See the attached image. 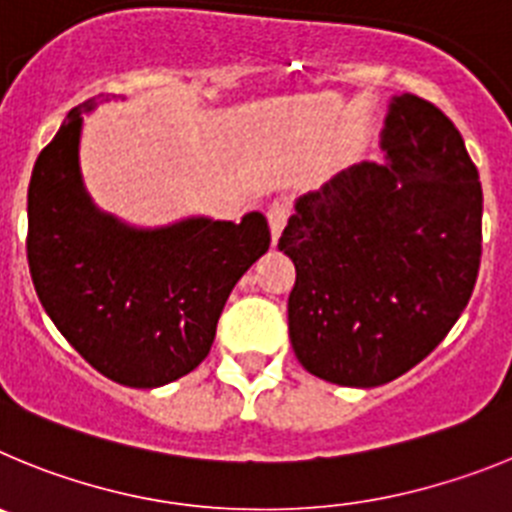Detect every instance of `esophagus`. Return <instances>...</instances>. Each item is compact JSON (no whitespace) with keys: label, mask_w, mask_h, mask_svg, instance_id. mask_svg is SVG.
<instances>
[{"label":"esophagus","mask_w":512,"mask_h":512,"mask_svg":"<svg viewBox=\"0 0 512 512\" xmlns=\"http://www.w3.org/2000/svg\"><path fill=\"white\" fill-rule=\"evenodd\" d=\"M289 210H292V205H289V200H284V197H279V200L271 202L269 210H266V217H269V228H271V238H274V243L279 241V235H282L284 225H287Z\"/></svg>","instance_id":"1"}]
</instances>
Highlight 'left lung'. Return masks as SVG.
I'll return each mask as SVG.
<instances>
[{"label": "left lung", "instance_id": "obj_1", "mask_svg": "<svg viewBox=\"0 0 512 512\" xmlns=\"http://www.w3.org/2000/svg\"><path fill=\"white\" fill-rule=\"evenodd\" d=\"M387 164L364 161L297 200L279 238L295 261L289 341L307 372L379 387L446 338L482 256V184L454 122L392 97Z\"/></svg>", "mask_w": 512, "mask_h": 512}]
</instances>
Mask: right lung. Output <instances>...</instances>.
Returning <instances> with one entry per match:
<instances>
[{"label":"right lung","instance_id":"right-lung-1","mask_svg":"<svg viewBox=\"0 0 512 512\" xmlns=\"http://www.w3.org/2000/svg\"><path fill=\"white\" fill-rule=\"evenodd\" d=\"M107 102V99H104ZM74 107L40 151L27 189V264L63 338L107 379L151 390L205 361L235 282L269 251V223L187 217L130 228L97 210L79 169Z\"/></svg>","mask_w":512,"mask_h":512}]
</instances>
